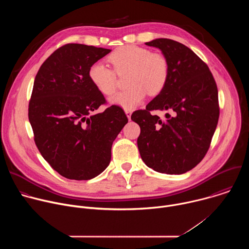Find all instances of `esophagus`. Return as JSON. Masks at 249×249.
<instances>
[{"mask_svg":"<svg viewBox=\"0 0 249 249\" xmlns=\"http://www.w3.org/2000/svg\"><path fill=\"white\" fill-rule=\"evenodd\" d=\"M125 114H126V116L128 117V119L130 120V119H131V114H132V111H131V110H128V109H125Z\"/></svg>","mask_w":249,"mask_h":249,"instance_id":"obj_1","label":"esophagus"}]
</instances>
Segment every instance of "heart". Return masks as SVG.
Here are the masks:
<instances>
[{
	"label": "heart",
	"instance_id": "1",
	"mask_svg": "<svg viewBox=\"0 0 249 249\" xmlns=\"http://www.w3.org/2000/svg\"><path fill=\"white\" fill-rule=\"evenodd\" d=\"M108 61L114 71L100 62L93 63L89 69V78L92 85L104 95H111L117 89V75H128V89L109 98L113 105L132 110L143 102L149 92L159 94L164 88L169 64L161 53L152 52L145 47L126 45L113 51Z\"/></svg>",
	"mask_w": 249,
	"mask_h": 249
}]
</instances>
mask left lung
Instances as JSON below:
<instances>
[{
  "label": "left lung",
  "instance_id": "obj_1",
  "mask_svg": "<svg viewBox=\"0 0 249 249\" xmlns=\"http://www.w3.org/2000/svg\"><path fill=\"white\" fill-rule=\"evenodd\" d=\"M146 45L161 51L169 73L163 89L146 109L131 116L141 128L138 149L154 170L182 174L195 167L209 150L220 115L217 85L208 66L187 46L167 38ZM153 110L172 114L161 121L150 113Z\"/></svg>",
  "mask_w": 249,
  "mask_h": 249
}]
</instances>
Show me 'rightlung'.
Wrapping results in <instances>:
<instances>
[{
    "instance_id": "obj_1",
    "label": "right lung",
    "mask_w": 249,
    "mask_h": 249,
    "mask_svg": "<svg viewBox=\"0 0 249 249\" xmlns=\"http://www.w3.org/2000/svg\"><path fill=\"white\" fill-rule=\"evenodd\" d=\"M111 50L66 44L35 77L28 105L34 141L44 160L68 179L89 180L109 165L113 141L127 124L123 109L105 103L89 78V67Z\"/></svg>"
}]
</instances>
